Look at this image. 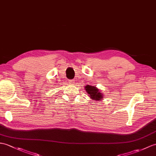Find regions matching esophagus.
Instances as JSON below:
<instances>
[{"label": "esophagus", "instance_id": "esophagus-1", "mask_svg": "<svg viewBox=\"0 0 156 156\" xmlns=\"http://www.w3.org/2000/svg\"><path fill=\"white\" fill-rule=\"evenodd\" d=\"M74 80H69V83H70V84H74Z\"/></svg>", "mask_w": 156, "mask_h": 156}]
</instances>
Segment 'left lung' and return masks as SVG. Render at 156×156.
Returning a JSON list of instances; mask_svg holds the SVG:
<instances>
[{
	"instance_id": "8db88e82",
	"label": "left lung",
	"mask_w": 156,
	"mask_h": 156,
	"mask_svg": "<svg viewBox=\"0 0 156 156\" xmlns=\"http://www.w3.org/2000/svg\"><path fill=\"white\" fill-rule=\"evenodd\" d=\"M86 92L87 94H88L91 100L95 101H102L104 98V94L100 91V89L96 88V86L87 85L85 86Z\"/></svg>"
}]
</instances>
